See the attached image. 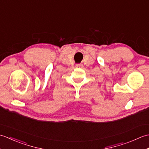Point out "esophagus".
<instances>
[{
    "label": "esophagus",
    "instance_id": "1",
    "mask_svg": "<svg viewBox=\"0 0 149 149\" xmlns=\"http://www.w3.org/2000/svg\"><path fill=\"white\" fill-rule=\"evenodd\" d=\"M83 66V64H81V63H80V64H77L76 65H75V67L76 68H82Z\"/></svg>",
    "mask_w": 149,
    "mask_h": 149
}]
</instances>
